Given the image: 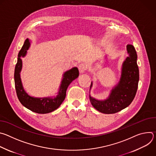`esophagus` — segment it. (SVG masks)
I'll return each mask as SVG.
<instances>
[{"instance_id":"esophagus-1","label":"esophagus","mask_w":156,"mask_h":156,"mask_svg":"<svg viewBox=\"0 0 156 156\" xmlns=\"http://www.w3.org/2000/svg\"><path fill=\"white\" fill-rule=\"evenodd\" d=\"M78 69L80 73H83L87 69V66L84 63H81L78 66Z\"/></svg>"}]
</instances>
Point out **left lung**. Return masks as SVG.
<instances>
[{
	"instance_id": "left-lung-1",
	"label": "left lung",
	"mask_w": 156,
	"mask_h": 156,
	"mask_svg": "<svg viewBox=\"0 0 156 156\" xmlns=\"http://www.w3.org/2000/svg\"><path fill=\"white\" fill-rule=\"evenodd\" d=\"M126 51L128 56L122 63L120 80L111 90L107 98L104 100H98L90 94V100L92 105L101 113L106 114L117 113L127 107L135 97L139 82L138 57L133 45L128 44ZM107 56L105 57V60ZM92 86L93 82L90 91Z\"/></svg>"
}]
</instances>
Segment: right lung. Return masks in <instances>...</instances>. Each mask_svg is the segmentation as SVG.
Here are the masks:
<instances>
[{"label": "right lung", "mask_w": 156, "mask_h": 156, "mask_svg": "<svg viewBox=\"0 0 156 156\" xmlns=\"http://www.w3.org/2000/svg\"><path fill=\"white\" fill-rule=\"evenodd\" d=\"M31 45L30 40L27 38L20 51L17 63L15 68L14 80L17 97L21 104L28 109L37 114H48L58 108L64 101L66 91L70 84L79 76L77 67H73L63 74L62 80L56 96L35 98L30 96L24 90L22 84L20 73L22 69V57H25Z\"/></svg>", "instance_id": "obj_1"}]
</instances>
